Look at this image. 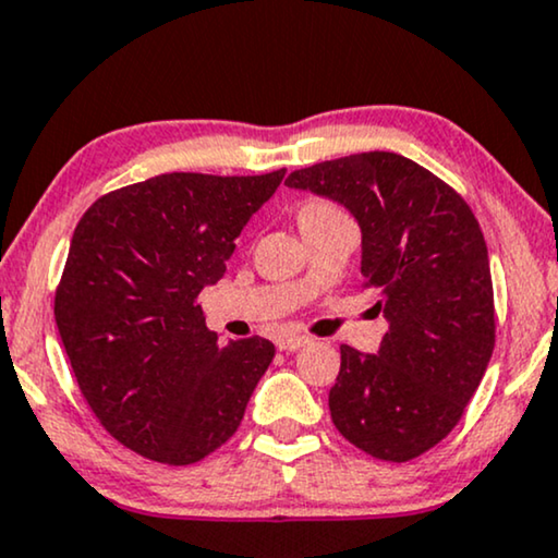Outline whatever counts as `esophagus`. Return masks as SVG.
I'll list each match as a JSON object with an SVG mask.
<instances>
[{"label": "esophagus", "mask_w": 558, "mask_h": 558, "mask_svg": "<svg viewBox=\"0 0 558 558\" xmlns=\"http://www.w3.org/2000/svg\"><path fill=\"white\" fill-rule=\"evenodd\" d=\"M308 342H312V337H306V335H283V337H278V350L295 352V350L306 348Z\"/></svg>", "instance_id": "esophagus-1"}]
</instances>
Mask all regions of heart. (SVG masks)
Listing matches in <instances>:
<instances>
[{
    "label": "heart",
    "instance_id": "b5f03b06",
    "mask_svg": "<svg viewBox=\"0 0 558 558\" xmlns=\"http://www.w3.org/2000/svg\"><path fill=\"white\" fill-rule=\"evenodd\" d=\"M308 210H314V208H331V206H327V203H312V206H306Z\"/></svg>",
    "mask_w": 558,
    "mask_h": 558
}]
</instances>
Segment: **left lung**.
<instances>
[{"label": "left lung", "mask_w": 558, "mask_h": 558, "mask_svg": "<svg viewBox=\"0 0 558 558\" xmlns=\"http://www.w3.org/2000/svg\"><path fill=\"white\" fill-rule=\"evenodd\" d=\"M363 231V288L389 322L378 355L342 344L329 412L344 440L404 463L463 417L495 350L489 255L469 203L417 161L365 151L291 172Z\"/></svg>", "instance_id": "8db88e82"}]
</instances>
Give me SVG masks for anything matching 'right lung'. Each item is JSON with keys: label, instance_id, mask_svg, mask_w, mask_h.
Returning <instances> with one entry per match:
<instances>
[{"label": "right lung", "instance_id": "right-lung-1", "mask_svg": "<svg viewBox=\"0 0 558 558\" xmlns=\"http://www.w3.org/2000/svg\"><path fill=\"white\" fill-rule=\"evenodd\" d=\"M286 169L169 172L97 197L76 223L53 314L82 397L138 456L187 466L242 425L275 344H218L197 293L227 272Z\"/></svg>", "mask_w": 558, "mask_h": 558}]
</instances>
